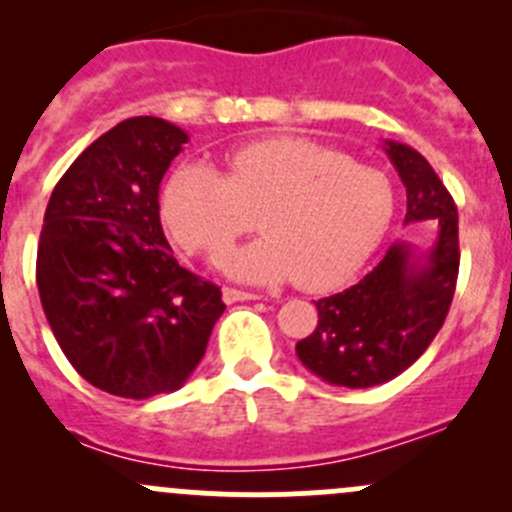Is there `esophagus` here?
Returning a JSON list of instances; mask_svg holds the SVG:
<instances>
[{"instance_id":"obj_1","label":"esophagus","mask_w":512,"mask_h":512,"mask_svg":"<svg viewBox=\"0 0 512 512\" xmlns=\"http://www.w3.org/2000/svg\"><path fill=\"white\" fill-rule=\"evenodd\" d=\"M223 299H225L227 304H235V302H247V299H260V294L245 292V289L225 287V289H223Z\"/></svg>"}]
</instances>
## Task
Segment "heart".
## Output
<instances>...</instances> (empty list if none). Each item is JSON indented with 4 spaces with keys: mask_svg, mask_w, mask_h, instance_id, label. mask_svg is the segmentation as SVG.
<instances>
[{
    "mask_svg": "<svg viewBox=\"0 0 512 512\" xmlns=\"http://www.w3.org/2000/svg\"><path fill=\"white\" fill-rule=\"evenodd\" d=\"M160 218L185 252L208 262L257 218L267 237L232 252L227 272L324 292L347 282L381 245L394 220V185L337 148L275 136L227 153L223 175L205 163L178 165L160 193Z\"/></svg>",
    "mask_w": 512,
    "mask_h": 512,
    "instance_id": "1",
    "label": "heart"
}]
</instances>
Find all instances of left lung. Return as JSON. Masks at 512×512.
<instances>
[{
    "instance_id": "1",
    "label": "left lung",
    "mask_w": 512,
    "mask_h": 512,
    "mask_svg": "<svg viewBox=\"0 0 512 512\" xmlns=\"http://www.w3.org/2000/svg\"><path fill=\"white\" fill-rule=\"evenodd\" d=\"M386 153L406 185V223H433L431 250L416 257L406 242L356 285L317 302L319 322L297 342V356L332 386L369 389L391 381L428 349L446 322L456 292L458 210L421 153L386 141Z\"/></svg>"
}]
</instances>
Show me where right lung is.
<instances>
[{"instance_id": "obj_1", "label": "right lung", "mask_w": 512, "mask_h": 512, "mask_svg": "<svg viewBox=\"0 0 512 512\" xmlns=\"http://www.w3.org/2000/svg\"><path fill=\"white\" fill-rule=\"evenodd\" d=\"M183 143L163 118H126L69 165L44 213L36 287L51 332L89 384L123 399L180 389L225 312L160 227L158 185Z\"/></svg>"}]
</instances>
